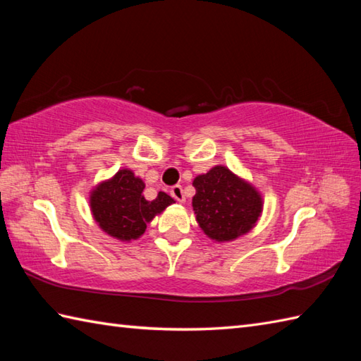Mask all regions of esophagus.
I'll use <instances>...</instances> for the list:
<instances>
[{
    "label": "esophagus",
    "mask_w": 361,
    "mask_h": 361,
    "mask_svg": "<svg viewBox=\"0 0 361 361\" xmlns=\"http://www.w3.org/2000/svg\"><path fill=\"white\" fill-rule=\"evenodd\" d=\"M171 195L175 198L176 202H180V203H185V192H183V188L180 186V185H175V186H172V189H171Z\"/></svg>",
    "instance_id": "esophagus-1"
}]
</instances>
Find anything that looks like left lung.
Instances as JSON below:
<instances>
[{
  "mask_svg": "<svg viewBox=\"0 0 361 361\" xmlns=\"http://www.w3.org/2000/svg\"><path fill=\"white\" fill-rule=\"evenodd\" d=\"M192 185L197 224L209 239L231 242L256 226L264 209L262 195L226 166H214L195 176Z\"/></svg>",
  "mask_w": 361,
  "mask_h": 361,
  "instance_id": "1",
  "label": "left lung"
}]
</instances>
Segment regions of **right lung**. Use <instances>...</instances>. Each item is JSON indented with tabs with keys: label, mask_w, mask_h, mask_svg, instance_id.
Here are the masks:
<instances>
[{
	"label": "right lung",
	"mask_w": 361,
	"mask_h": 361,
	"mask_svg": "<svg viewBox=\"0 0 361 361\" xmlns=\"http://www.w3.org/2000/svg\"><path fill=\"white\" fill-rule=\"evenodd\" d=\"M144 188V181L130 169H121L110 180L99 183L90 192V209L97 226L121 242L140 239L153 217L175 203L166 192L145 200Z\"/></svg>",
	"instance_id": "right-lung-1"
}]
</instances>
